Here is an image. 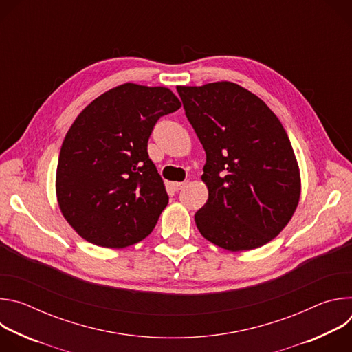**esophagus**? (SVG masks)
Returning a JSON list of instances; mask_svg holds the SVG:
<instances>
[{
	"instance_id": "obj_1",
	"label": "esophagus",
	"mask_w": 352,
	"mask_h": 352,
	"mask_svg": "<svg viewBox=\"0 0 352 352\" xmlns=\"http://www.w3.org/2000/svg\"><path fill=\"white\" fill-rule=\"evenodd\" d=\"M186 181H184V182H173V186H174V189L175 190H181L184 186H186Z\"/></svg>"
}]
</instances>
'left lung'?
<instances>
[{
    "label": "left lung",
    "mask_w": 352,
    "mask_h": 352,
    "mask_svg": "<svg viewBox=\"0 0 352 352\" xmlns=\"http://www.w3.org/2000/svg\"><path fill=\"white\" fill-rule=\"evenodd\" d=\"M177 90L206 152L209 197L195 214L199 232L231 252L266 245L289 223L300 196L299 166L280 120L232 82Z\"/></svg>",
    "instance_id": "1"
}]
</instances>
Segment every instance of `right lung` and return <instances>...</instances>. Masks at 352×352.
I'll return each instance as SVG.
<instances>
[{
	"mask_svg": "<svg viewBox=\"0 0 352 352\" xmlns=\"http://www.w3.org/2000/svg\"><path fill=\"white\" fill-rule=\"evenodd\" d=\"M179 107L168 87L128 82L76 117L61 146L56 193L64 219L83 239L121 249L153 231L168 196L147 140L157 120Z\"/></svg>",
	"mask_w": 352,
	"mask_h": 352,
	"instance_id": "obj_1",
	"label": "right lung"
}]
</instances>
